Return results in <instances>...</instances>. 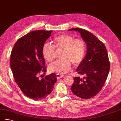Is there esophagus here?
Returning <instances> with one entry per match:
<instances>
[{
    "instance_id": "esophagus-1",
    "label": "esophagus",
    "mask_w": 121,
    "mask_h": 121,
    "mask_svg": "<svg viewBox=\"0 0 121 121\" xmlns=\"http://www.w3.org/2000/svg\"><path fill=\"white\" fill-rule=\"evenodd\" d=\"M65 76V75H63V74H59V73H56V78L58 79H59L61 78H62Z\"/></svg>"
}]
</instances>
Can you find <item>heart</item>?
<instances>
[{"mask_svg":"<svg viewBox=\"0 0 121 121\" xmlns=\"http://www.w3.org/2000/svg\"><path fill=\"white\" fill-rule=\"evenodd\" d=\"M54 47L46 43L42 48L43 56L48 62H52L56 57V51H62L61 59L49 65L51 72L64 74L69 71L72 63L77 65L82 62L86 54V45L82 39H74L73 36L62 34L56 36L53 41Z\"/></svg>","mask_w":121,"mask_h":121,"instance_id":"b5f03b06","label":"heart"}]
</instances>
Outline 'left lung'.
<instances>
[{
    "label": "left lung",
    "mask_w": 121,
    "mask_h": 121,
    "mask_svg": "<svg viewBox=\"0 0 121 121\" xmlns=\"http://www.w3.org/2000/svg\"><path fill=\"white\" fill-rule=\"evenodd\" d=\"M80 33L87 45V52L76 71L83 78L75 77L71 87L72 93L83 99L93 97L99 93L106 82L110 69L106 48L102 41L87 30L71 28Z\"/></svg>",
    "instance_id": "left-lung-1"
}]
</instances>
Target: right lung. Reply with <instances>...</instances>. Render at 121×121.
<instances>
[{
    "label": "right lung",
    "mask_w": 121,
    "mask_h": 121,
    "mask_svg": "<svg viewBox=\"0 0 121 121\" xmlns=\"http://www.w3.org/2000/svg\"><path fill=\"white\" fill-rule=\"evenodd\" d=\"M52 32H30L17 41L11 52L10 68L15 82L26 96L34 100L42 99L49 95L57 81L54 73L41 79L39 77L47 71L42 51Z\"/></svg>",
    "instance_id": "obj_1"
}]
</instances>
